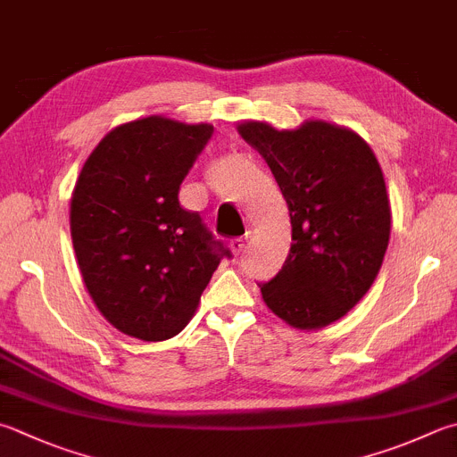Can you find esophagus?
I'll list each match as a JSON object with an SVG mask.
<instances>
[{
	"label": "esophagus",
	"instance_id": "1",
	"mask_svg": "<svg viewBox=\"0 0 457 457\" xmlns=\"http://www.w3.org/2000/svg\"><path fill=\"white\" fill-rule=\"evenodd\" d=\"M246 248V240L245 238H235V240H230V251L235 253L237 256L243 253Z\"/></svg>",
	"mask_w": 457,
	"mask_h": 457
}]
</instances>
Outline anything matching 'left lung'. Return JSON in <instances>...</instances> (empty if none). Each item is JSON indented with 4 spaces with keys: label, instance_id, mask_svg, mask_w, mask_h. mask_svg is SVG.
I'll return each mask as SVG.
<instances>
[{
    "label": "left lung",
    "instance_id": "8db88e82",
    "mask_svg": "<svg viewBox=\"0 0 457 457\" xmlns=\"http://www.w3.org/2000/svg\"><path fill=\"white\" fill-rule=\"evenodd\" d=\"M237 129L269 162L290 212V253L261 284L264 303L295 328H324L380 272L392 227L380 162L352 129L318 119L282 131L262 121Z\"/></svg>",
    "mask_w": 457,
    "mask_h": 457
}]
</instances>
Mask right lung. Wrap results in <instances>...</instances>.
<instances>
[{"instance_id":"obj_1","label":"right lung","mask_w":457,"mask_h":457,"mask_svg":"<svg viewBox=\"0 0 457 457\" xmlns=\"http://www.w3.org/2000/svg\"><path fill=\"white\" fill-rule=\"evenodd\" d=\"M212 125L151 115L115 127L85 161L69 225L95 306L127 336L161 342L191 320L222 256H230L179 188Z\"/></svg>"}]
</instances>
